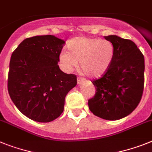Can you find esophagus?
<instances>
[{
  "label": "esophagus",
  "mask_w": 152,
  "mask_h": 152,
  "mask_svg": "<svg viewBox=\"0 0 152 152\" xmlns=\"http://www.w3.org/2000/svg\"><path fill=\"white\" fill-rule=\"evenodd\" d=\"M84 81H85V80H84L83 78H80V77H78V78H77V83H78L79 85L81 83H83Z\"/></svg>",
  "instance_id": "1"
}]
</instances>
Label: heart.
I'll use <instances>...</instances> for the list:
<instances>
[{
	"label": "heart",
	"mask_w": 152,
	"mask_h": 152,
	"mask_svg": "<svg viewBox=\"0 0 152 152\" xmlns=\"http://www.w3.org/2000/svg\"><path fill=\"white\" fill-rule=\"evenodd\" d=\"M69 51L60 52V66L71 72L78 66L80 70L91 78H97L107 72L114 58L115 48L109 40L90 37H76L68 42Z\"/></svg>",
	"instance_id": "1"
}]
</instances>
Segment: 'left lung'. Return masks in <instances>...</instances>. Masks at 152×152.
Segmentation results:
<instances>
[{
	"mask_svg": "<svg viewBox=\"0 0 152 152\" xmlns=\"http://www.w3.org/2000/svg\"><path fill=\"white\" fill-rule=\"evenodd\" d=\"M115 48L111 66L101 78L88 106L94 115L109 121L127 117L141 101L145 83V58L135 43L117 35L105 36Z\"/></svg>",
	"mask_w": 152,
	"mask_h": 152,
	"instance_id": "8db88e82",
	"label": "left lung"
}]
</instances>
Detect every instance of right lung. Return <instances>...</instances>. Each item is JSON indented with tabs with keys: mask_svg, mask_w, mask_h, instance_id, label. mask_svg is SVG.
<instances>
[{
	"mask_svg": "<svg viewBox=\"0 0 152 152\" xmlns=\"http://www.w3.org/2000/svg\"><path fill=\"white\" fill-rule=\"evenodd\" d=\"M65 42L54 35L28 38L13 52L7 90L11 100L27 117L47 123L63 112L65 97L76 86V76L59 69Z\"/></svg>",
	"mask_w": 152,
	"mask_h": 152,
	"instance_id": "obj_1",
	"label": "right lung"
}]
</instances>
